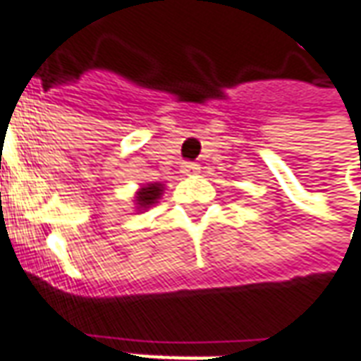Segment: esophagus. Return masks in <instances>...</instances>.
Listing matches in <instances>:
<instances>
[{
  "label": "esophagus",
  "instance_id": "obj_1",
  "mask_svg": "<svg viewBox=\"0 0 361 361\" xmlns=\"http://www.w3.org/2000/svg\"><path fill=\"white\" fill-rule=\"evenodd\" d=\"M181 171H183L185 176H192V173H197V171H200V166H197L195 161H183V164H181Z\"/></svg>",
  "mask_w": 361,
  "mask_h": 361
}]
</instances>
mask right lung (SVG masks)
Masks as SVG:
<instances>
[{
    "label": "right lung",
    "instance_id": "1",
    "mask_svg": "<svg viewBox=\"0 0 361 361\" xmlns=\"http://www.w3.org/2000/svg\"><path fill=\"white\" fill-rule=\"evenodd\" d=\"M161 193H164V183H145L135 193V200H133L135 207L137 209H147V207L156 205L157 200L161 197Z\"/></svg>",
    "mask_w": 361,
    "mask_h": 361
}]
</instances>
